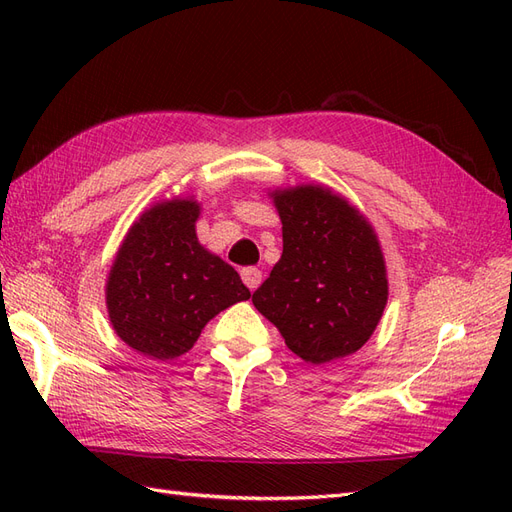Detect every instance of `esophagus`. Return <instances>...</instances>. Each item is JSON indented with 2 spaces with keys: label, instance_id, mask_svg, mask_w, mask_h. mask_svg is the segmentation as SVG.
Returning <instances> with one entry per match:
<instances>
[{
  "label": "esophagus",
  "instance_id": "34e87169",
  "mask_svg": "<svg viewBox=\"0 0 512 512\" xmlns=\"http://www.w3.org/2000/svg\"><path fill=\"white\" fill-rule=\"evenodd\" d=\"M241 277H243V284L250 288V290H256L262 282V271L256 269V267H245L241 271Z\"/></svg>",
  "mask_w": 512,
  "mask_h": 512
}]
</instances>
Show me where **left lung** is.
<instances>
[{"instance_id":"1","label":"left lung","mask_w":512,"mask_h":512,"mask_svg":"<svg viewBox=\"0 0 512 512\" xmlns=\"http://www.w3.org/2000/svg\"><path fill=\"white\" fill-rule=\"evenodd\" d=\"M269 196L282 220L284 252L252 303L303 361L344 359L376 331L389 299L376 230L324 185H294Z\"/></svg>"}]
</instances>
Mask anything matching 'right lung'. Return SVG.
<instances>
[{"mask_svg":"<svg viewBox=\"0 0 512 512\" xmlns=\"http://www.w3.org/2000/svg\"><path fill=\"white\" fill-rule=\"evenodd\" d=\"M194 196L160 200L123 237L106 277L115 333L136 352L173 361L192 350L205 324L252 292L196 237Z\"/></svg>","mask_w":512,"mask_h":512,"instance_id":"obj_1","label":"right lung"}]
</instances>
